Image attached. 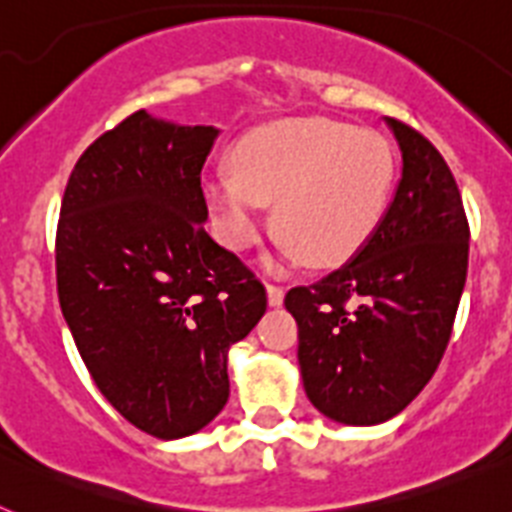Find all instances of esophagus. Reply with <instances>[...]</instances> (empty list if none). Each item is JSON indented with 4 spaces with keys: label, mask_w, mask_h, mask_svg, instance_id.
I'll list each match as a JSON object with an SVG mask.
<instances>
[{
    "label": "esophagus",
    "mask_w": 512,
    "mask_h": 512,
    "mask_svg": "<svg viewBox=\"0 0 512 512\" xmlns=\"http://www.w3.org/2000/svg\"><path fill=\"white\" fill-rule=\"evenodd\" d=\"M266 297H269V305L279 307L284 302V287H279V284H266Z\"/></svg>",
    "instance_id": "34e87169"
}]
</instances>
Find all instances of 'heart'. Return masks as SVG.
<instances>
[{"instance_id": "obj_1", "label": "heart", "mask_w": 512, "mask_h": 512, "mask_svg": "<svg viewBox=\"0 0 512 512\" xmlns=\"http://www.w3.org/2000/svg\"><path fill=\"white\" fill-rule=\"evenodd\" d=\"M395 187V151L372 128L336 120H289L233 148V171L207 176L205 194L223 241L251 248L264 205L287 256L330 266L351 259L382 223Z\"/></svg>"}]
</instances>
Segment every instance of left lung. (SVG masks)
Returning a JSON list of instances; mask_svg holds the SVG:
<instances>
[{"instance_id": "obj_1", "label": "left lung", "mask_w": 512, "mask_h": 512, "mask_svg": "<svg viewBox=\"0 0 512 512\" xmlns=\"http://www.w3.org/2000/svg\"><path fill=\"white\" fill-rule=\"evenodd\" d=\"M402 151L395 200L354 259L284 297L302 382L330 420L377 425L431 382L449 346L469 261V223L431 140L387 117Z\"/></svg>"}]
</instances>
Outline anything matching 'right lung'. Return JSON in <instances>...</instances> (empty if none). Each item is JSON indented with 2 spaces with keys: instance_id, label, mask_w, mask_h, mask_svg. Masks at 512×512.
<instances>
[{
  "instance_id": "1",
  "label": "right lung",
  "mask_w": 512,
  "mask_h": 512,
  "mask_svg": "<svg viewBox=\"0 0 512 512\" xmlns=\"http://www.w3.org/2000/svg\"><path fill=\"white\" fill-rule=\"evenodd\" d=\"M215 138L133 112L81 153L61 200L63 318L99 392L156 438L197 433L225 408L228 348L266 312L264 284L205 230Z\"/></svg>"
}]
</instances>
